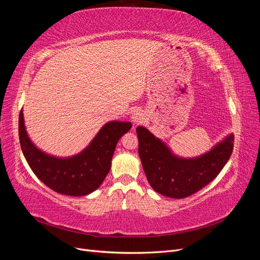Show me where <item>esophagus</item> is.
I'll return each mask as SVG.
<instances>
[{
  "label": "esophagus",
  "mask_w": 260,
  "mask_h": 260,
  "mask_svg": "<svg viewBox=\"0 0 260 260\" xmlns=\"http://www.w3.org/2000/svg\"><path fill=\"white\" fill-rule=\"evenodd\" d=\"M144 120H145V118H144V115L142 112L135 111L131 115V121L133 122V124H141L144 122Z\"/></svg>",
  "instance_id": "obj_1"
}]
</instances>
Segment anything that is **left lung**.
Masks as SVG:
<instances>
[{"mask_svg":"<svg viewBox=\"0 0 260 260\" xmlns=\"http://www.w3.org/2000/svg\"><path fill=\"white\" fill-rule=\"evenodd\" d=\"M139 156L154 191L171 199L187 198L211 182L233 151L234 135L226 136L198 157H180L144 127L137 128Z\"/></svg>","mask_w":260,"mask_h":260,"instance_id":"left-lung-1","label":"left lung"}]
</instances>
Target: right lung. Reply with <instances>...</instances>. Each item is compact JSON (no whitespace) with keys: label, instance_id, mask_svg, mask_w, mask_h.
Wrapping results in <instances>:
<instances>
[{"label":"right lung","instance_id":"obj_1","mask_svg":"<svg viewBox=\"0 0 260 260\" xmlns=\"http://www.w3.org/2000/svg\"><path fill=\"white\" fill-rule=\"evenodd\" d=\"M131 127L129 121H109L83 151L70 157H56L38 148L27 133L22 109L18 130L21 151L38 179L57 193L84 196L103 182L111 170L118 141Z\"/></svg>","mask_w":260,"mask_h":260}]
</instances>
